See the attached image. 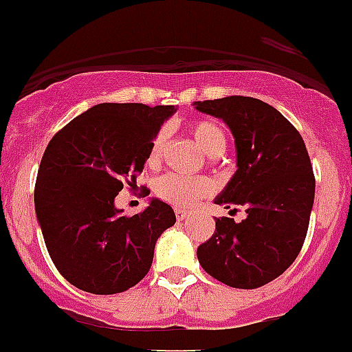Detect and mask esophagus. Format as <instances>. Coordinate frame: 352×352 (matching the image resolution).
<instances>
[{"mask_svg": "<svg viewBox=\"0 0 352 352\" xmlns=\"http://www.w3.org/2000/svg\"><path fill=\"white\" fill-rule=\"evenodd\" d=\"M174 212H176V219L178 221L186 219V214H188L185 209H179V207H176V209H174Z\"/></svg>", "mask_w": 352, "mask_h": 352, "instance_id": "1", "label": "esophagus"}]
</instances>
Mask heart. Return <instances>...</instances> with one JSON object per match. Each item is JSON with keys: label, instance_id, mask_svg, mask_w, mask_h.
I'll list each match as a JSON object with an SVG mask.
<instances>
[{"label": "heart", "instance_id": "b5f03b06", "mask_svg": "<svg viewBox=\"0 0 352 352\" xmlns=\"http://www.w3.org/2000/svg\"><path fill=\"white\" fill-rule=\"evenodd\" d=\"M192 135L197 140L204 152L210 157H216L226 148V133L216 120L202 119L192 124ZM167 142V131L160 129L155 138L150 143L148 153H146V164L150 167L157 166L162 157L164 146ZM210 190V182L200 176H183V174H166L157 179L153 192L160 200L173 204L176 207H190L195 204L200 197L206 195Z\"/></svg>", "mask_w": 352, "mask_h": 352}]
</instances>
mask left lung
I'll use <instances>...</instances> for the list:
<instances>
[{"label": "left lung", "mask_w": 352, "mask_h": 352, "mask_svg": "<svg viewBox=\"0 0 352 352\" xmlns=\"http://www.w3.org/2000/svg\"><path fill=\"white\" fill-rule=\"evenodd\" d=\"M219 117L235 138L236 170L214 199L247 217L216 219V232L197 249L204 270L235 289H257L296 261L314 202V174L302 136L267 103L250 96L193 102ZM236 210V209H233Z\"/></svg>", "instance_id": "obj_1"}]
</instances>
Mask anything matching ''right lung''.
<instances>
[{"label": "right lung", "mask_w": 352, "mask_h": 352, "mask_svg": "<svg viewBox=\"0 0 352 352\" xmlns=\"http://www.w3.org/2000/svg\"><path fill=\"white\" fill-rule=\"evenodd\" d=\"M174 112V105L98 103L46 146L34 188L36 217L53 264L74 287L110 296L148 273L157 239L176 214L152 197L142 212L122 216L116 197L124 182L136 185L150 143Z\"/></svg>", "instance_id": "add662e5"}]
</instances>
